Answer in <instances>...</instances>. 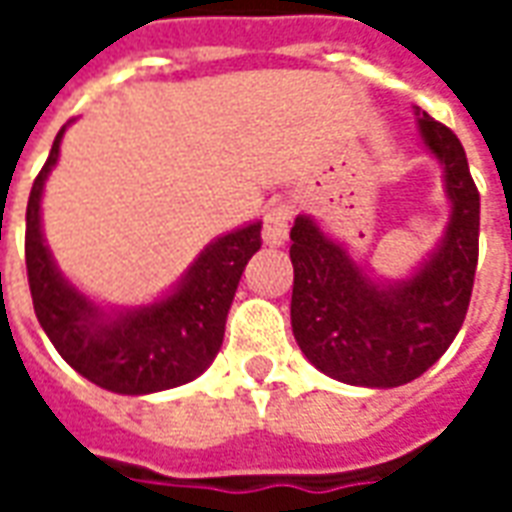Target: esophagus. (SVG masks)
<instances>
[{
    "label": "esophagus",
    "instance_id": "34e87169",
    "mask_svg": "<svg viewBox=\"0 0 512 512\" xmlns=\"http://www.w3.org/2000/svg\"><path fill=\"white\" fill-rule=\"evenodd\" d=\"M288 222L290 208L285 202L271 205L263 216V244L266 246H282L288 241Z\"/></svg>",
    "mask_w": 512,
    "mask_h": 512
}]
</instances>
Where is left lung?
<instances>
[{
    "instance_id": "1",
    "label": "left lung",
    "mask_w": 512,
    "mask_h": 512,
    "mask_svg": "<svg viewBox=\"0 0 512 512\" xmlns=\"http://www.w3.org/2000/svg\"><path fill=\"white\" fill-rule=\"evenodd\" d=\"M417 126L444 169L450 222L411 277L395 282L370 277L340 241L304 213L290 230L293 337L312 365L343 384L389 389L414 381L450 348L469 310L480 191L461 139L419 109Z\"/></svg>"
}]
</instances>
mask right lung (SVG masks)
Listing matches in <instances>:
<instances>
[{"label": "right lung", "mask_w": 512, "mask_h": 512, "mask_svg": "<svg viewBox=\"0 0 512 512\" xmlns=\"http://www.w3.org/2000/svg\"><path fill=\"white\" fill-rule=\"evenodd\" d=\"M62 134L65 126L27 202V277L43 332L79 376L117 395H150L189 384L222 348L241 274L260 249V222L205 246L178 285L153 304L104 310L62 277L40 227V197L60 158Z\"/></svg>", "instance_id": "add662e5"}]
</instances>
